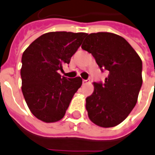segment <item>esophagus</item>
Returning a JSON list of instances; mask_svg holds the SVG:
<instances>
[{
    "instance_id": "obj_1",
    "label": "esophagus",
    "mask_w": 155,
    "mask_h": 155,
    "mask_svg": "<svg viewBox=\"0 0 155 155\" xmlns=\"http://www.w3.org/2000/svg\"><path fill=\"white\" fill-rule=\"evenodd\" d=\"M89 82H90V81H88V80H83V84H84V85L89 83Z\"/></svg>"
}]
</instances>
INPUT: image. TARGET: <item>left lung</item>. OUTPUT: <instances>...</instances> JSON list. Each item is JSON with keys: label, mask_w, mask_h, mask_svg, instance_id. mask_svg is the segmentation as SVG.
Here are the masks:
<instances>
[{"label": "left lung", "mask_w": 155, "mask_h": 155, "mask_svg": "<svg viewBox=\"0 0 155 155\" xmlns=\"http://www.w3.org/2000/svg\"><path fill=\"white\" fill-rule=\"evenodd\" d=\"M81 49L109 73L103 84L94 82V92L85 99L89 118L98 127H115L137 103L142 84V60L126 39L107 32L89 34Z\"/></svg>", "instance_id": "8db88e82"}]
</instances>
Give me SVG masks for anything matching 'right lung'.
Returning <instances> with one entry per match:
<instances>
[{
    "mask_svg": "<svg viewBox=\"0 0 155 155\" xmlns=\"http://www.w3.org/2000/svg\"><path fill=\"white\" fill-rule=\"evenodd\" d=\"M87 33L49 32L31 43L22 54L21 90L31 113L44 122L62 118L77 90L80 77L67 78L58 73L69 64Z\"/></svg>",
    "mask_w": 155,
    "mask_h": 155,
    "instance_id": "right-lung-1",
    "label": "right lung"
}]
</instances>
